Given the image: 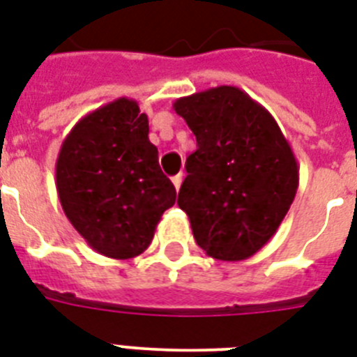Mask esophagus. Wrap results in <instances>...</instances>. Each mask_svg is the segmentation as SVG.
I'll return each mask as SVG.
<instances>
[{"label":"esophagus","mask_w":357,"mask_h":357,"mask_svg":"<svg viewBox=\"0 0 357 357\" xmlns=\"http://www.w3.org/2000/svg\"><path fill=\"white\" fill-rule=\"evenodd\" d=\"M172 183L174 187H176V190H179V187H181V183H183V172H179L178 176H174Z\"/></svg>","instance_id":"obj_1"}]
</instances>
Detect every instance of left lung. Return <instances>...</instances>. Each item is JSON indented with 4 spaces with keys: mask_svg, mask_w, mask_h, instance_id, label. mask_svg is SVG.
<instances>
[{
    "mask_svg": "<svg viewBox=\"0 0 357 357\" xmlns=\"http://www.w3.org/2000/svg\"><path fill=\"white\" fill-rule=\"evenodd\" d=\"M174 111L196 137L178 206L196 244L220 261L259 252L287 215L298 189V162L263 105L237 86H215L176 100Z\"/></svg>",
    "mask_w": 357,
    "mask_h": 357,
    "instance_id": "1",
    "label": "left lung"
}]
</instances>
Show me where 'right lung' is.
Returning a JSON list of instances; mask_svg holds the SVG:
<instances>
[{"label":"right lung","instance_id":"right-lung-1","mask_svg":"<svg viewBox=\"0 0 357 357\" xmlns=\"http://www.w3.org/2000/svg\"><path fill=\"white\" fill-rule=\"evenodd\" d=\"M139 103L119 98L75 123L63 140L55 183L64 215L98 254L131 259L150 246L176 204Z\"/></svg>","mask_w":357,"mask_h":357}]
</instances>
